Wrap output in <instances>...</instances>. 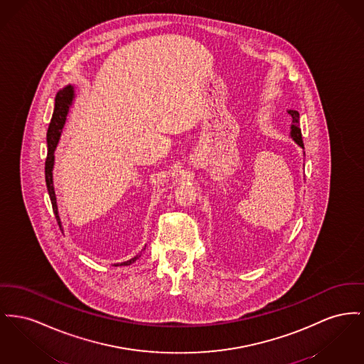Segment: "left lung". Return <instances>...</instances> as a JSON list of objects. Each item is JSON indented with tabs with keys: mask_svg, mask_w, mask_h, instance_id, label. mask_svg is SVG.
I'll return each mask as SVG.
<instances>
[{
	"mask_svg": "<svg viewBox=\"0 0 364 364\" xmlns=\"http://www.w3.org/2000/svg\"><path fill=\"white\" fill-rule=\"evenodd\" d=\"M287 112L291 115V125H290V137L293 141L299 146L304 150V143H302V136H301V129H299V112L297 109H287ZM305 155V152H304Z\"/></svg>",
	"mask_w": 364,
	"mask_h": 364,
	"instance_id": "left-lung-1",
	"label": "left lung"
}]
</instances>
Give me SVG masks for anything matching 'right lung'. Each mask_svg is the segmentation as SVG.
<instances>
[{"mask_svg": "<svg viewBox=\"0 0 364 364\" xmlns=\"http://www.w3.org/2000/svg\"><path fill=\"white\" fill-rule=\"evenodd\" d=\"M75 99V89L73 85H67L60 89L56 95L55 99V109H53V115L48 128L46 133V143H48V156H46V162H45V181H46V188L48 193L52 202V208H53V213L58 220V224L62 228V221L59 217V210H58V202H56V193H55V187H53V165H55V151L59 144L60 140V134L63 132L65 125V119L68 115L70 107L73 106V102ZM140 255H136L133 258H130L128 261L124 262H117L114 264V267H121V265H130L132 262H134Z\"/></svg>", "mask_w": 364, "mask_h": 364, "instance_id": "obj_1", "label": "right lung"}]
</instances>
